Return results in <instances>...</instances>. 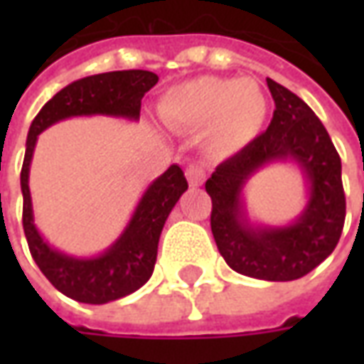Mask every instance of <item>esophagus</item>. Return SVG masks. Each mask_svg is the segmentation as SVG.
<instances>
[{"mask_svg": "<svg viewBox=\"0 0 364 364\" xmlns=\"http://www.w3.org/2000/svg\"><path fill=\"white\" fill-rule=\"evenodd\" d=\"M185 175H187V181H189L191 187H200L205 183V171L203 167L197 166V164H191L187 169H185Z\"/></svg>", "mask_w": 364, "mask_h": 364, "instance_id": "1", "label": "esophagus"}]
</instances>
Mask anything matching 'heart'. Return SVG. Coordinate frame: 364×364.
I'll use <instances>...</instances> for the list:
<instances>
[{"instance_id": "heart-1", "label": "heart", "mask_w": 364, "mask_h": 364, "mask_svg": "<svg viewBox=\"0 0 364 364\" xmlns=\"http://www.w3.org/2000/svg\"><path fill=\"white\" fill-rule=\"evenodd\" d=\"M269 99L255 80L205 75L169 90L159 117L175 130H203L200 146L208 158L228 159L259 134Z\"/></svg>"}]
</instances>
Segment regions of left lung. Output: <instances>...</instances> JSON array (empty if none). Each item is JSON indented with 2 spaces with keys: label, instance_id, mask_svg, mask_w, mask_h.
<instances>
[{
  "label": "left lung",
  "instance_id": "1",
  "mask_svg": "<svg viewBox=\"0 0 364 364\" xmlns=\"http://www.w3.org/2000/svg\"><path fill=\"white\" fill-rule=\"evenodd\" d=\"M274 99L269 128L222 161L208 181L210 228L218 252L236 273L261 281H294L336 250L345 222L341 159L321 120L308 105L267 77ZM292 161L305 177V210L284 227L257 225L243 200L247 181L263 166Z\"/></svg>",
  "mask_w": 364,
  "mask_h": 364
}]
</instances>
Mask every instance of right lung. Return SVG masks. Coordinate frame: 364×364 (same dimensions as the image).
<instances>
[{
	"mask_svg": "<svg viewBox=\"0 0 364 364\" xmlns=\"http://www.w3.org/2000/svg\"><path fill=\"white\" fill-rule=\"evenodd\" d=\"M158 83V75L146 70H122L82 77L60 90L38 111L27 134V150L21 169L23 230L28 250L43 274L56 289L83 304H107L132 294L154 273L158 244L167 216L187 191V179L177 164L159 175L144 191L140 203L114 242L93 257H75L52 247L35 226L28 171L38 134L60 120L105 114L138 120L144 93Z\"/></svg>",
	"mask_w": 364,
	"mask_h": 364,
	"instance_id": "right-lung-1",
	"label": "right lung"
}]
</instances>
